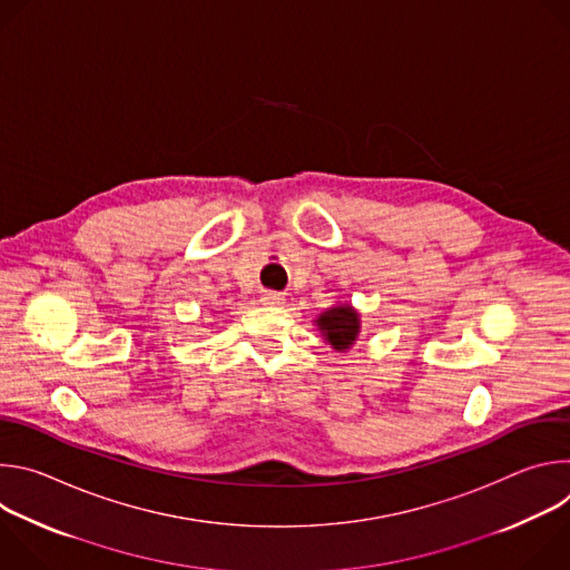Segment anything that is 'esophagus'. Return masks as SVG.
Segmentation results:
<instances>
[{
    "instance_id": "obj_1",
    "label": "esophagus",
    "mask_w": 570,
    "mask_h": 570,
    "mask_svg": "<svg viewBox=\"0 0 570 570\" xmlns=\"http://www.w3.org/2000/svg\"><path fill=\"white\" fill-rule=\"evenodd\" d=\"M262 302H264V304H268V306H279V304H284V297H282L279 293L268 291V293H264V295H262Z\"/></svg>"
}]
</instances>
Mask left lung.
Listing matches in <instances>:
<instances>
[{
	"label": "left lung",
	"instance_id": "1",
	"mask_svg": "<svg viewBox=\"0 0 570 570\" xmlns=\"http://www.w3.org/2000/svg\"><path fill=\"white\" fill-rule=\"evenodd\" d=\"M320 334L336 352H347L361 332V315L350 304L332 306L315 317Z\"/></svg>",
	"mask_w": 570,
	"mask_h": 570
}]
</instances>
